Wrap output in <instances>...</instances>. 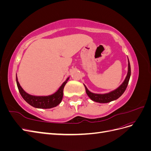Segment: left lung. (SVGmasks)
Returning <instances> with one entry per match:
<instances>
[{"instance_id":"left-lung-1","label":"left lung","mask_w":151,"mask_h":151,"mask_svg":"<svg viewBox=\"0 0 151 151\" xmlns=\"http://www.w3.org/2000/svg\"><path fill=\"white\" fill-rule=\"evenodd\" d=\"M128 62H129V63H128V73L126 78L125 81H123V83L115 90L106 94H95L90 92L88 88H86V86L84 84L86 89V92L88 96L91 99V100L100 103H106L114 101V100H116L121 96L127 89L131 75V69L129 60H128Z\"/></svg>"}]
</instances>
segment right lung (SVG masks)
Instances as JSON below:
<instances>
[{
    "label": "right lung",
    "instance_id": "right-lung-1",
    "mask_svg": "<svg viewBox=\"0 0 151 151\" xmlns=\"http://www.w3.org/2000/svg\"><path fill=\"white\" fill-rule=\"evenodd\" d=\"M68 79L69 77H68L64 83L62 84L57 92L52 95L47 96H36L30 95L26 93L18 82L17 75L16 83L21 96L31 106L36 108L48 109L55 107L61 103L63 94V88H64V86L67 83Z\"/></svg>",
    "mask_w": 151,
    "mask_h": 151
}]
</instances>
